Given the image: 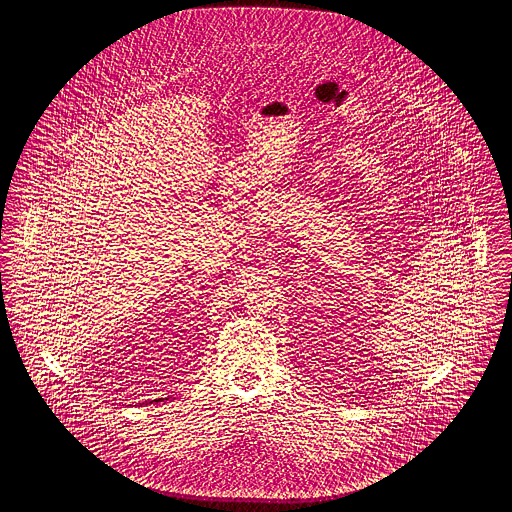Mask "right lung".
<instances>
[{
  "instance_id": "right-lung-1",
  "label": "right lung",
  "mask_w": 512,
  "mask_h": 512,
  "mask_svg": "<svg viewBox=\"0 0 512 512\" xmlns=\"http://www.w3.org/2000/svg\"><path fill=\"white\" fill-rule=\"evenodd\" d=\"M165 399H169V397H159V399H153V401H144V403H140V405H149V403H161V401H165Z\"/></svg>"
}]
</instances>
